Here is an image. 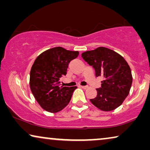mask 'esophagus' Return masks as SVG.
I'll return each mask as SVG.
<instances>
[{"mask_svg": "<svg viewBox=\"0 0 150 150\" xmlns=\"http://www.w3.org/2000/svg\"><path fill=\"white\" fill-rule=\"evenodd\" d=\"M81 87H82L84 89H87V88H88V86H87V85H86V86H82L81 85Z\"/></svg>", "mask_w": 150, "mask_h": 150, "instance_id": "obj_1", "label": "esophagus"}]
</instances>
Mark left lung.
<instances>
[{
  "mask_svg": "<svg viewBox=\"0 0 150 150\" xmlns=\"http://www.w3.org/2000/svg\"><path fill=\"white\" fill-rule=\"evenodd\" d=\"M82 57L95 69L96 76L103 77L101 87L91 103L103 111H110L123 103L132 83L130 67L117 52L105 47L82 53Z\"/></svg>",
  "mask_w": 150,
  "mask_h": 150,
  "instance_id": "8db88e82",
  "label": "left lung"
}]
</instances>
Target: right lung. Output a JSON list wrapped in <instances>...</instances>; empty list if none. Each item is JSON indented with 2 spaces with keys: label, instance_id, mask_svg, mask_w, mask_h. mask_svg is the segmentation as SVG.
<instances>
[{
  "label": "right lung",
  "instance_id": "add662e5",
  "mask_svg": "<svg viewBox=\"0 0 150 150\" xmlns=\"http://www.w3.org/2000/svg\"><path fill=\"white\" fill-rule=\"evenodd\" d=\"M79 54V51L55 47L44 51L35 61L30 72V90L46 111L57 112L69 104L77 87H63L60 80L66 75L69 62Z\"/></svg>",
  "mask_w": 150,
  "mask_h": 150
}]
</instances>
